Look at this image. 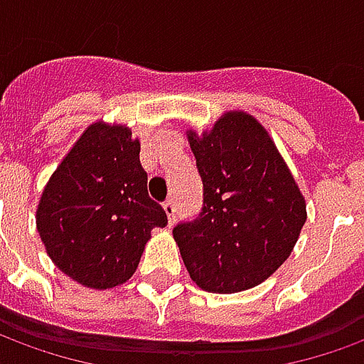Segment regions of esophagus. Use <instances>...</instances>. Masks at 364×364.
I'll return each mask as SVG.
<instances>
[{
    "mask_svg": "<svg viewBox=\"0 0 364 364\" xmlns=\"http://www.w3.org/2000/svg\"><path fill=\"white\" fill-rule=\"evenodd\" d=\"M164 212H166L170 225L174 224L176 222V200L174 198H168L166 202H164Z\"/></svg>",
    "mask_w": 364,
    "mask_h": 364,
    "instance_id": "1",
    "label": "esophagus"
}]
</instances>
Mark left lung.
I'll return each mask as SVG.
<instances>
[{"instance_id": "left-lung-1", "label": "left lung", "mask_w": 364, "mask_h": 364, "mask_svg": "<svg viewBox=\"0 0 364 364\" xmlns=\"http://www.w3.org/2000/svg\"><path fill=\"white\" fill-rule=\"evenodd\" d=\"M204 184L198 218L172 230L192 282L210 293L259 285L282 265L307 220L305 198L267 130L234 110L188 132Z\"/></svg>"}]
</instances>
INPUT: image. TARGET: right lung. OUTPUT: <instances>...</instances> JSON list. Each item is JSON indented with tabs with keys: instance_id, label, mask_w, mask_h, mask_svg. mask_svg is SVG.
Wrapping results in <instances>:
<instances>
[{
	"instance_id": "add662e5",
	"label": "right lung",
	"mask_w": 364,
	"mask_h": 364,
	"mask_svg": "<svg viewBox=\"0 0 364 364\" xmlns=\"http://www.w3.org/2000/svg\"><path fill=\"white\" fill-rule=\"evenodd\" d=\"M140 142L120 124L95 122L53 172L37 206V232L53 263L92 289L132 277L152 228L168 224L149 196Z\"/></svg>"
}]
</instances>
